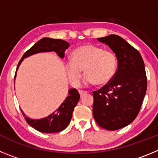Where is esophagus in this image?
Here are the masks:
<instances>
[{
	"label": "esophagus",
	"mask_w": 158,
	"mask_h": 158,
	"mask_svg": "<svg viewBox=\"0 0 158 158\" xmlns=\"http://www.w3.org/2000/svg\"><path fill=\"white\" fill-rule=\"evenodd\" d=\"M79 93H80V95H81V96H83L85 94H87V92H85V91H82V90H79Z\"/></svg>",
	"instance_id": "1"
}]
</instances>
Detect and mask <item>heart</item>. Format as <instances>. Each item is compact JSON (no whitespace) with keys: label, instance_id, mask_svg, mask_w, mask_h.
<instances>
[{"label":"heart","instance_id":"1","mask_svg":"<svg viewBox=\"0 0 158 158\" xmlns=\"http://www.w3.org/2000/svg\"><path fill=\"white\" fill-rule=\"evenodd\" d=\"M117 58L114 53L98 46L88 44L72 52L71 59L65 63V70L73 85H79L82 71L85 73V84L105 85L112 80L117 69Z\"/></svg>","mask_w":158,"mask_h":158}]
</instances>
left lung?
Masks as SVG:
<instances>
[{
  "mask_svg": "<svg viewBox=\"0 0 158 158\" xmlns=\"http://www.w3.org/2000/svg\"><path fill=\"white\" fill-rule=\"evenodd\" d=\"M115 54L118 68L112 80L93 92V117L99 126L116 131L138 115L147 88L144 62L140 53L120 36L98 38Z\"/></svg>",
  "mask_w": 158,
  "mask_h": 158,
  "instance_id": "obj_1",
  "label": "left lung"
}]
</instances>
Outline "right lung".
Wrapping results in <instances>:
<instances>
[{"label": "right lung", "mask_w": 158, "mask_h": 158, "mask_svg": "<svg viewBox=\"0 0 158 158\" xmlns=\"http://www.w3.org/2000/svg\"><path fill=\"white\" fill-rule=\"evenodd\" d=\"M69 47V43L66 41L58 39L43 38L35 44L32 46L28 51H26L22 58L18 63L17 69L20 65L24 58L41 52H54L56 53L61 58H64V53L65 50ZM16 77V76H15ZM68 96L62 102L57 110L52 112L48 116L40 119H33L26 116L22 111L23 116L27 123L38 131L43 133H56L63 131L71 120L73 111L75 106L80 100V94L76 89H70L68 91Z\"/></svg>", "instance_id": "1"}]
</instances>
